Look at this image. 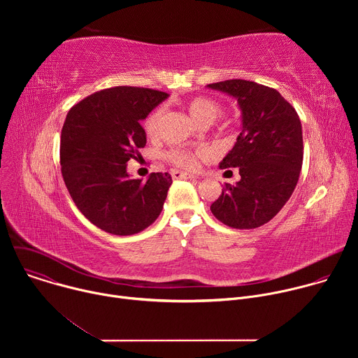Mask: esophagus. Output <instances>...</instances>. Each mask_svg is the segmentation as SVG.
I'll return each mask as SVG.
<instances>
[{
	"label": "esophagus",
	"mask_w": 358,
	"mask_h": 358,
	"mask_svg": "<svg viewBox=\"0 0 358 358\" xmlns=\"http://www.w3.org/2000/svg\"><path fill=\"white\" fill-rule=\"evenodd\" d=\"M171 177H173L174 180H181V178H184V180H192V178H195L194 174L184 173V171H178V170H173V171H171Z\"/></svg>",
	"instance_id": "34e87169"
}]
</instances>
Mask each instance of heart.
Returning <instances> with one entry per match:
<instances>
[{"label":"heart","instance_id":"1","mask_svg":"<svg viewBox=\"0 0 358 358\" xmlns=\"http://www.w3.org/2000/svg\"><path fill=\"white\" fill-rule=\"evenodd\" d=\"M188 113L192 117V120H195L198 124L202 123H213L221 113V105L218 103L217 100L206 97V96H198L194 97L188 101L187 105ZM163 116V110L162 109H156L155 112H151L147 119L144 120V131L147 136L155 137L159 131V124ZM195 152L185 150V148H176L169 151L166 155V159L182 169H192L195 166Z\"/></svg>","mask_w":358,"mask_h":358}]
</instances>
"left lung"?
Wrapping results in <instances>:
<instances>
[{
	"instance_id": "8db88e82",
	"label": "left lung",
	"mask_w": 358,
	"mask_h": 358,
	"mask_svg": "<svg viewBox=\"0 0 358 358\" xmlns=\"http://www.w3.org/2000/svg\"><path fill=\"white\" fill-rule=\"evenodd\" d=\"M207 87L234 97L242 117L241 133L220 163L222 170L238 169L241 180L225 184L211 213L235 229L258 228L283 208L296 188L303 163L300 119L272 87L242 79Z\"/></svg>"
}]
</instances>
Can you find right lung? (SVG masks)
I'll return each mask as SVG.
<instances>
[{"label": "right lung", "mask_w": 358, "mask_h": 358, "mask_svg": "<svg viewBox=\"0 0 358 358\" xmlns=\"http://www.w3.org/2000/svg\"><path fill=\"white\" fill-rule=\"evenodd\" d=\"M169 97L131 86L96 92L66 115L61 134V166L78 210L101 231L126 236L144 231L163 211L173 182L151 173L130 178L127 162L145 145L140 122Z\"/></svg>", "instance_id": "1"}]
</instances>
